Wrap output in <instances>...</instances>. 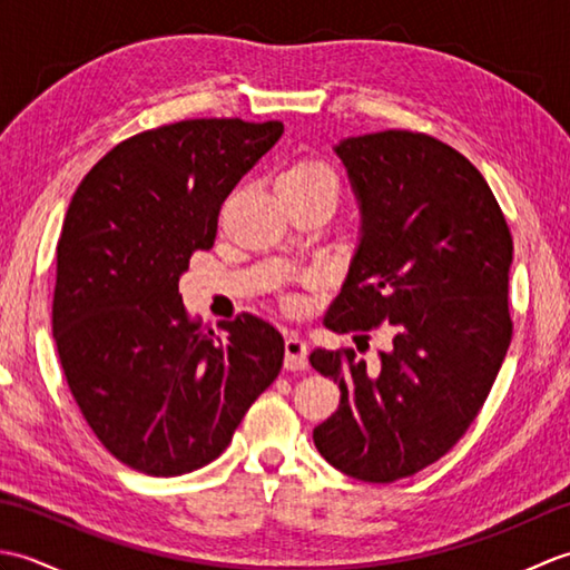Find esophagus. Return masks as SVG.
<instances>
[{
	"label": "esophagus",
	"instance_id": "obj_1",
	"mask_svg": "<svg viewBox=\"0 0 570 570\" xmlns=\"http://www.w3.org/2000/svg\"><path fill=\"white\" fill-rule=\"evenodd\" d=\"M284 367L298 372V370H306L308 367V347L306 343L301 341L298 335H288L286 343H284Z\"/></svg>",
	"mask_w": 570,
	"mask_h": 570
}]
</instances>
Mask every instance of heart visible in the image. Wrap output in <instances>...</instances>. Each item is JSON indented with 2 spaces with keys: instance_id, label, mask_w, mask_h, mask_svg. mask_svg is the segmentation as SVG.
<instances>
[{
  "instance_id": "obj_1",
  "label": "heart",
  "mask_w": 570,
  "mask_h": 570,
  "mask_svg": "<svg viewBox=\"0 0 570 570\" xmlns=\"http://www.w3.org/2000/svg\"><path fill=\"white\" fill-rule=\"evenodd\" d=\"M278 184L325 190L331 193L335 200H337V193H341V176H337L335 166H331L323 159H301L292 164L282 176H278Z\"/></svg>"
}]
</instances>
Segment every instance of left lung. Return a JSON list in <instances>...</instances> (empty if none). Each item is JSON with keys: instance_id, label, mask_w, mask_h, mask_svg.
Instances as JSON below:
<instances>
[{"instance_id": "8db88e82", "label": "left lung", "mask_w": 570, "mask_h": 570, "mask_svg": "<svg viewBox=\"0 0 570 570\" xmlns=\"http://www.w3.org/2000/svg\"><path fill=\"white\" fill-rule=\"evenodd\" d=\"M360 203V245L325 316L335 333L384 328L377 365L313 350L341 406L313 429L345 475L394 482L443 458L492 390L512 341V235L488 180L421 131L386 129L335 147Z\"/></svg>"}]
</instances>
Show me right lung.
I'll list each match as a JSON object with an SVG mask.
<instances>
[{
	"label": "right lung",
	"instance_id": "1",
	"mask_svg": "<svg viewBox=\"0 0 570 570\" xmlns=\"http://www.w3.org/2000/svg\"><path fill=\"white\" fill-rule=\"evenodd\" d=\"M282 135V122L184 119L117 144L72 193L56 249L58 357L92 433L144 475L213 463L282 372L272 323L242 313L217 335L178 294L225 198Z\"/></svg>",
	"mask_w": 570,
	"mask_h": 570
}]
</instances>
